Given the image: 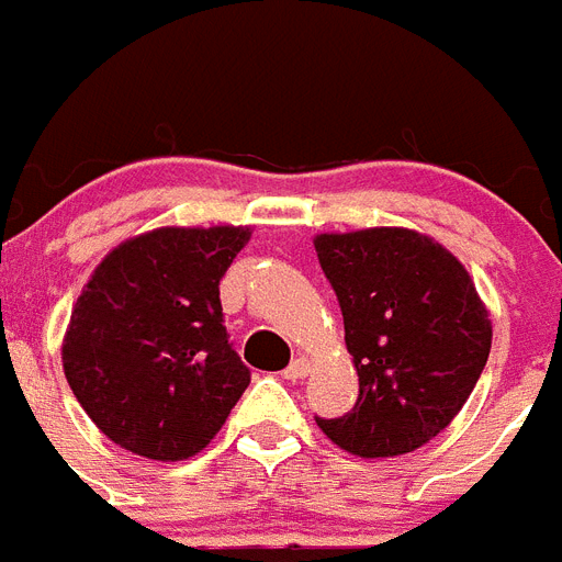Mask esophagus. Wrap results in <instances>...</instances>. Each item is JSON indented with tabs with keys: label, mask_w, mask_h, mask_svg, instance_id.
<instances>
[{
	"label": "esophagus",
	"mask_w": 562,
	"mask_h": 562,
	"mask_svg": "<svg viewBox=\"0 0 562 562\" xmlns=\"http://www.w3.org/2000/svg\"><path fill=\"white\" fill-rule=\"evenodd\" d=\"M308 372H312V363L305 358H294L289 363V369H285V378H289V381H300V378H305Z\"/></svg>",
	"instance_id": "34e87169"
}]
</instances>
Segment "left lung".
<instances>
[{
    "mask_svg": "<svg viewBox=\"0 0 562 562\" xmlns=\"http://www.w3.org/2000/svg\"><path fill=\"white\" fill-rule=\"evenodd\" d=\"M314 248L360 381L352 413L317 418L321 430L363 459L427 445L487 363L491 321L476 285L450 250L404 227L321 234Z\"/></svg>",
    "mask_w": 562,
    "mask_h": 562,
    "instance_id": "left-lung-1",
    "label": "left lung"
}]
</instances>
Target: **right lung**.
I'll return each instance as SVG.
<instances>
[{
	"label": "right lung",
	"mask_w": 562,
	"mask_h": 562,
	"mask_svg": "<svg viewBox=\"0 0 562 562\" xmlns=\"http://www.w3.org/2000/svg\"><path fill=\"white\" fill-rule=\"evenodd\" d=\"M245 227H161L117 245L77 296L63 369L103 436L181 462L222 430L250 384L227 340L218 280Z\"/></svg>",
	"instance_id": "add662e5"
}]
</instances>
